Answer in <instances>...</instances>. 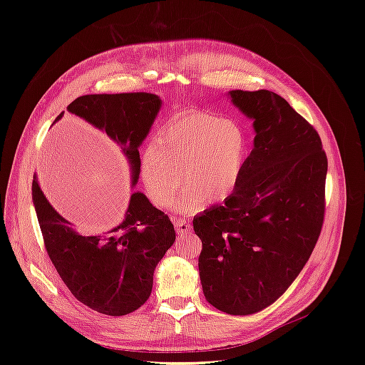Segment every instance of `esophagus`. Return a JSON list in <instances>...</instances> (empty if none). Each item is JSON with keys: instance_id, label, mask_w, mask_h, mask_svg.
Returning a JSON list of instances; mask_svg holds the SVG:
<instances>
[{"instance_id": "esophagus-1", "label": "esophagus", "mask_w": 365, "mask_h": 365, "mask_svg": "<svg viewBox=\"0 0 365 365\" xmlns=\"http://www.w3.org/2000/svg\"><path fill=\"white\" fill-rule=\"evenodd\" d=\"M173 225H175V230L178 231V235L189 233V231L192 230V228H190V224L187 222V220H184V219H175V220H173Z\"/></svg>"}]
</instances>
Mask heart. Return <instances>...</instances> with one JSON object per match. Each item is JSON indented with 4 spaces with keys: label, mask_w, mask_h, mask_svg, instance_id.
<instances>
[{
    "label": "heart",
    "mask_w": 365,
    "mask_h": 365,
    "mask_svg": "<svg viewBox=\"0 0 365 365\" xmlns=\"http://www.w3.org/2000/svg\"><path fill=\"white\" fill-rule=\"evenodd\" d=\"M244 130L231 120L189 114L165 125L141 157V178L150 200L168 208L187 185L180 208L200 212L235 190L244 168ZM182 175H179V172Z\"/></svg>",
    "instance_id": "obj_1"
}]
</instances>
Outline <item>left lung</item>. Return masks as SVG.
I'll use <instances>...</instances> for the list:
<instances>
[{
    "label": "left lung",
    "instance_id": "1",
    "mask_svg": "<svg viewBox=\"0 0 365 365\" xmlns=\"http://www.w3.org/2000/svg\"><path fill=\"white\" fill-rule=\"evenodd\" d=\"M254 146L222 205L195 216L205 300L230 315L272 304L311 257L324 220L327 157L312 125L268 90L230 91Z\"/></svg>",
    "mask_w": 365,
    "mask_h": 365
}]
</instances>
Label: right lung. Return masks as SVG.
<instances>
[{
  "instance_id": "right-lung-1",
  "label": "right lung",
  "mask_w": 365,
  "mask_h": 365,
  "mask_svg": "<svg viewBox=\"0 0 365 365\" xmlns=\"http://www.w3.org/2000/svg\"><path fill=\"white\" fill-rule=\"evenodd\" d=\"M160 108L161 98L155 94L121 93L77 97L67 109L117 143L128 158L134 187L141 168L138 148ZM31 197L48 257L77 300L111 317L130 314L146 303L153 271L176 237L169 216L153 207L146 195L132 193L123 222L96 236L77 233L50 205L36 175Z\"/></svg>"
}]
</instances>
